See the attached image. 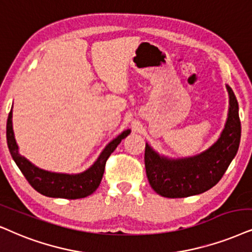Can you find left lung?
<instances>
[{"mask_svg":"<svg viewBox=\"0 0 252 252\" xmlns=\"http://www.w3.org/2000/svg\"><path fill=\"white\" fill-rule=\"evenodd\" d=\"M229 111L221 136L201 154L193 157L172 159L160 156L145 145V170L154 190L164 197H187L211 189L221 180L237 154L241 141L238 102L227 86Z\"/></svg>","mask_w":252,"mask_h":252,"instance_id":"obj_1","label":"left lung"}]
</instances>
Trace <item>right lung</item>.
Masks as SVG:
<instances>
[{
	"mask_svg": "<svg viewBox=\"0 0 252 252\" xmlns=\"http://www.w3.org/2000/svg\"><path fill=\"white\" fill-rule=\"evenodd\" d=\"M130 133V130H124L116 138L108 144L96 161L88 170L78 174L56 173L41 170L34 166L27 158L20 155L18 145L16 143L14 130H12V110H10L7 121V143L9 151L16 165L20 168L29 184L38 193L50 197H62V199H81L94 193L102 180L104 166L107 159L113 154L121 141Z\"/></svg>",
	"mask_w": 252,
	"mask_h": 252,
	"instance_id": "obj_1",
	"label": "right lung"
}]
</instances>
